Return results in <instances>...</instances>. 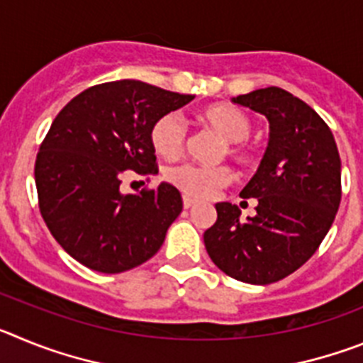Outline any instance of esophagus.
<instances>
[{
	"instance_id": "1",
	"label": "esophagus",
	"mask_w": 363,
	"mask_h": 363,
	"mask_svg": "<svg viewBox=\"0 0 363 363\" xmlns=\"http://www.w3.org/2000/svg\"><path fill=\"white\" fill-rule=\"evenodd\" d=\"M192 205H194V200H191V198L184 196V207H185V209H191Z\"/></svg>"
}]
</instances>
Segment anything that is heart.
I'll list each match as a JSON object with an SVG mask.
<instances>
[{"instance_id":"obj_1","label":"heart","mask_w":363,"mask_h":363,"mask_svg":"<svg viewBox=\"0 0 363 363\" xmlns=\"http://www.w3.org/2000/svg\"><path fill=\"white\" fill-rule=\"evenodd\" d=\"M201 123L225 140L221 156L230 158L242 167H255L258 163V149L249 142L252 120L242 108L233 105H209L198 114ZM150 145L154 152L165 160L179 158L185 150L187 134L176 114H163L150 125ZM167 179L192 200H209L220 189L233 182V171L227 165L201 167L185 163L167 172Z\"/></svg>"}]
</instances>
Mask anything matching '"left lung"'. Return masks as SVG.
<instances>
[{
    "label": "left lung",
    "mask_w": 363,
    "mask_h": 363,
    "mask_svg": "<svg viewBox=\"0 0 363 363\" xmlns=\"http://www.w3.org/2000/svg\"><path fill=\"white\" fill-rule=\"evenodd\" d=\"M264 114L271 140L243 200L256 216L240 220L238 205L216 203L218 220L203 233L205 249L234 280L267 285L289 277L316 252L342 200V163L329 125L280 86L233 98ZM247 203V201H245Z\"/></svg>",
    "instance_id": "8db88e82"
}]
</instances>
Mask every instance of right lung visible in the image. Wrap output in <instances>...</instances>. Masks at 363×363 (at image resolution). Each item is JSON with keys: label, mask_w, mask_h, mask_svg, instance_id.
I'll return each instance as SVG.
<instances>
[{"label": "right lung", "mask_w": 363, "mask_h": 363, "mask_svg": "<svg viewBox=\"0 0 363 363\" xmlns=\"http://www.w3.org/2000/svg\"><path fill=\"white\" fill-rule=\"evenodd\" d=\"M138 79L89 86L60 111L34 165L38 203L56 242L92 271L116 274L160 251L184 201L171 184L123 194L129 171L158 172L150 125L192 101Z\"/></svg>", "instance_id": "obj_1"}]
</instances>
